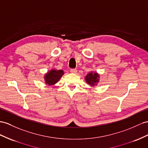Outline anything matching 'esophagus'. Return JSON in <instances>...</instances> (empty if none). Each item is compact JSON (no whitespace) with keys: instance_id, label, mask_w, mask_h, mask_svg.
Wrapping results in <instances>:
<instances>
[{"instance_id":"1","label":"esophagus","mask_w":148,"mask_h":148,"mask_svg":"<svg viewBox=\"0 0 148 148\" xmlns=\"http://www.w3.org/2000/svg\"><path fill=\"white\" fill-rule=\"evenodd\" d=\"M71 73H77V69H71Z\"/></svg>"}]
</instances>
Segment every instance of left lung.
Here are the masks:
<instances>
[{
    "instance_id": "obj_1",
    "label": "left lung",
    "mask_w": 148,
    "mask_h": 148,
    "mask_svg": "<svg viewBox=\"0 0 148 148\" xmlns=\"http://www.w3.org/2000/svg\"><path fill=\"white\" fill-rule=\"evenodd\" d=\"M99 74L96 73H90L86 75L85 79L86 81L91 86L97 85V83L99 82Z\"/></svg>"
}]
</instances>
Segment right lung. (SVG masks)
<instances>
[{
	"label": "right lung",
	"mask_w": 148,
	"mask_h": 148,
	"mask_svg": "<svg viewBox=\"0 0 148 148\" xmlns=\"http://www.w3.org/2000/svg\"><path fill=\"white\" fill-rule=\"evenodd\" d=\"M64 72L62 70H51L45 75L44 79L45 83L48 85H53L58 82L60 78L62 76Z\"/></svg>",
	"instance_id": "right-lung-1"
}]
</instances>
